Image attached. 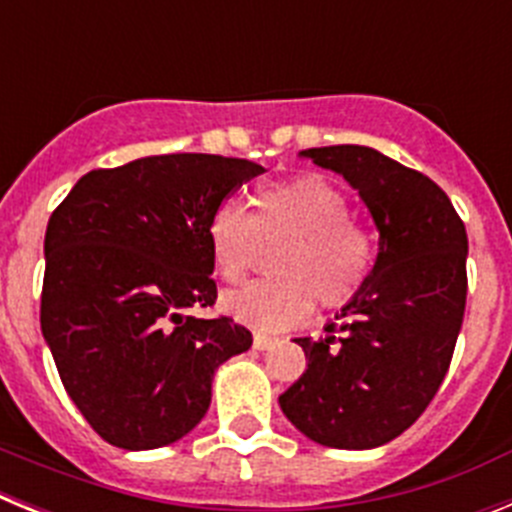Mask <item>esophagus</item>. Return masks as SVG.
<instances>
[{
  "instance_id": "1",
  "label": "esophagus",
  "mask_w": 512,
  "mask_h": 512,
  "mask_svg": "<svg viewBox=\"0 0 512 512\" xmlns=\"http://www.w3.org/2000/svg\"><path fill=\"white\" fill-rule=\"evenodd\" d=\"M274 338L264 336V333H253V348H259V351H269L271 346H274Z\"/></svg>"
}]
</instances>
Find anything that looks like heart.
<instances>
[{
	"label": "heart",
	"mask_w": 512,
	"mask_h": 512,
	"mask_svg": "<svg viewBox=\"0 0 512 512\" xmlns=\"http://www.w3.org/2000/svg\"><path fill=\"white\" fill-rule=\"evenodd\" d=\"M212 266L223 282H241L259 246L271 253L274 277L223 297V310L259 333L295 328L318 302L325 310L348 305L374 266V243L351 220L348 197L323 174H302L253 194L248 215L233 202L217 207L207 225Z\"/></svg>",
	"instance_id": "b5f03b06"
}]
</instances>
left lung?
<instances>
[{
	"label": "left lung",
	"instance_id": "obj_1",
	"mask_svg": "<svg viewBox=\"0 0 512 512\" xmlns=\"http://www.w3.org/2000/svg\"><path fill=\"white\" fill-rule=\"evenodd\" d=\"M300 156L359 192L379 253L325 338H295L307 369L279 405L310 441L374 449L408 431L449 372L467 305V230L436 182L374 148L325 146Z\"/></svg>",
	"mask_w": 512,
	"mask_h": 512
}]
</instances>
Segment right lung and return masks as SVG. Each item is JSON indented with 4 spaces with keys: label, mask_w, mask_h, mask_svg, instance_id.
Masks as SVG:
<instances>
[{
    "label": "right lung",
    "mask_w": 512,
    "mask_h": 512,
    "mask_svg": "<svg viewBox=\"0 0 512 512\" xmlns=\"http://www.w3.org/2000/svg\"><path fill=\"white\" fill-rule=\"evenodd\" d=\"M261 171L210 153L135 158L84 174L53 210L40 328L74 405L117 449L187 436L217 366L251 348L243 325L189 310L217 300L212 212Z\"/></svg>",
    "instance_id": "right-lung-1"
}]
</instances>
